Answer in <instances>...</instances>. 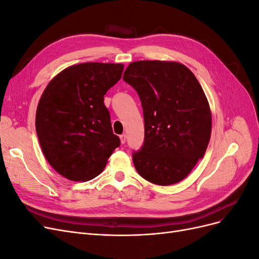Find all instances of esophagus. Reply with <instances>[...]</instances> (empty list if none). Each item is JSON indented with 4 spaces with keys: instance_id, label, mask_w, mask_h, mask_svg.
Masks as SVG:
<instances>
[{
    "instance_id": "34e87169",
    "label": "esophagus",
    "mask_w": 259,
    "mask_h": 259,
    "mask_svg": "<svg viewBox=\"0 0 259 259\" xmlns=\"http://www.w3.org/2000/svg\"><path fill=\"white\" fill-rule=\"evenodd\" d=\"M126 138H127V135H126V134H122V135L120 136L121 143H122V144H125V143H126Z\"/></svg>"
}]
</instances>
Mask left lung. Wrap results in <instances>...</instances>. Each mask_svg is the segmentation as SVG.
Masks as SVG:
<instances>
[{
	"instance_id": "1",
	"label": "left lung",
	"mask_w": 259,
	"mask_h": 259,
	"mask_svg": "<svg viewBox=\"0 0 259 259\" xmlns=\"http://www.w3.org/2000/svg\"><path fill=\"white\" fill-rule=\"evenodd\" d=\"M123 80L136 90L144 110V145L133 153L138 174L159 186L182 182L210 138L211 113L202 86L176 61H134Z\"/></svg>"
}]
</instances>
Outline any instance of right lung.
<instances>
[{
  "instance_id": "add662e5",
  "label": "right lung",
  "mask_w": 259,
  "mask_h": 259,
  "mask_svg": "<svg viewBox=\"0 0 259 259\" xmlns=\"http://www.w3.org/2000/svg\"><path fill=\"white\" fill-rule=\"evenodd\" d=\"M123 69L104 62L70 66L42 94L35 115L38 142L50 165L69 180L98 176L120 146L104 95L119 82Z\"/></svg>"
}]
</instances>
